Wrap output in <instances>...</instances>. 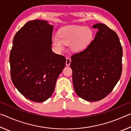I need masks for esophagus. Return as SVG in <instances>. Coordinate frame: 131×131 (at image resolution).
Listing matches in <instances>:
<instances>
[{"mask_svg": "<svg viewBox=\"0 0 131 131\" xmlns=\"http://www.w3.org/2000/svg\"><path fill=\"white\" fill-rule=\"evenodd\" d=\"M71 62V59L70 58L67 57L66 58V65L67 66H69Z\"/></svg>", "mask_w": 131, "mask_h": 131, "instance_id": "34e87169", "label": "esophagus"}]
</instances>
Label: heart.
I'll return each mask as SVG.
<instances>
[{"instance_id": "b5f03b06", "label": "heart", "mask_w": 131, "mask_h": 131, "mask_svg": "<svg viewBox=\"0 0 131 131\" xmlns=\"http://www.w3.org/2000/svg\"><path fill=\"white\" fill-rule=\"evenodd\" d=\"M94 36V32L84 26L69 25L61 29L59 36L52 37V44L58 50L63 49L64 44L71 43V48L74 51H79L87 47Z\"/></svg>"}]
</instances>
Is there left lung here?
Masks as SVG:
<instances>
[{"label": "left lung", "instance_id": "1", "mask_svg": "<svg viewBox=\"0 0 131 131\" xmlns=\"http://www.w3.org/2000/svg\"><path fill=\"white\" fill-rule=\"evenodd\" d=\"M95 38L87 48L71 57L75 92L84 100L105 98L113 90L122 73L123 48L118 35L103 24H97Z\"/></svg>", "mask_w": 131, "mask_h": 131}]
</instances>
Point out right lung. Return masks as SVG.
<instances>
[{"mask_svg":"<svg viewBox=\"0 0 131 131\" xmlns=\"http://www.w3.org/2000/svg\"><path fill=\"white\" fill-rule=\"evenodd\" d=\"M53 26L43 20L30 21L15 35L10 54V74L18 91L36 102L54 92L66 58L51 50Z\"/></svg>","mask_w":131,"mask_h":131,"instance_id":"obj_1","label":"right lung"}]
</instances>
